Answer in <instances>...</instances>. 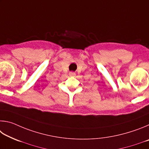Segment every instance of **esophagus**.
Instances as JSON below:
<instances>
[{"label": "esophagus", "mask_w": 149, "mask_h": 149, "mask_svg": "<svg viewBox=\"0 0 149 149\" xmlns=\"http://www.w3.org/2000/svg\"><path fill=\"white\" fill-rule=\"evenodd\" d=\"M69 75H70V76H75V74L74 72H70Z\"/></svg>", "instance_id": "esophagus-1"}]
</instances>
